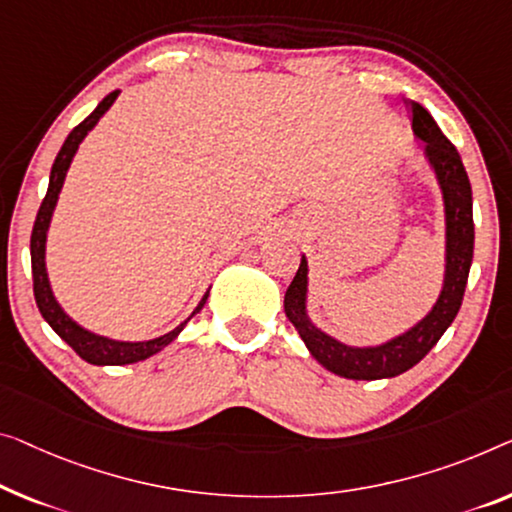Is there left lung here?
<instances>
[{
  "label": "left lung",
  "instance_id": "1",
  "mask_svg": "<svg viewBox=\"0 0 512 512\" xmlns=\"http://www.w3.org/2000/svg\"><path fill=\"white\" fill-rule=\"evenodd\" d=\"M414 133L425 142V154L437 172L446 202V285L434 310L416 329L402 338L375 349H352L319 333L305 317V287H308V264L301 259L299 271L285 292V315L299 331L310 354L331 370L333 375L347 379H386L414 368L425 354L437 345L441 335L453 324L464 299L469 280L471 259H474V211H471V183L462 158L453 142L441 133L437 121L423 105L407 101Z\"/></svg>",
  "mask_w": 512,
  "mask_h": 512
}]
</instances>
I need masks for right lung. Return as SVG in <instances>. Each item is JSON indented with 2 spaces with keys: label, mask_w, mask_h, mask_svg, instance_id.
Instances as JSON below:
<instances>
[{
  "label": "right lung",
  "mask_w": 512,
  "mask_h": 512,
  "mask_svg": "<svg viewBox=\"0 0 512 512\" xmlns=\"http://www.w3.org/2000/svg\"><path fill=\"white\" fill-rule=\"evenodd\" d=\"M119 96V91H112L103 98L101 103H98V108L89 114V117L82 121L73 128L71 133H68L64 147L59 149V154L55 158V165H52V172H50V186H48V193H45L43 202H41V209L36 213V220H34V230H32V276H34V299L38 310H41V315L45 322L52 326V331H55L61 340L66 342L68 347L73 349L75 354L80 358H85L87 363H94V365H126V363H137V361H144V358L154 356L156 352H160L165 345H170V342L177 338L181 333L183 326L188 324V319L183 322L177 329L160 335L156 340H149V342H114L108 338H101V335H94L82 329L73 322L71 317L66 315L64 310L59 308V303L55 301V296L50 292V282H48V273H45V232H48V225H50V216H52V209H55L57 204V195L61 186H64V177H66V170L68 165H71V160L75 156V151H78L80 142L85 140V135L91 131V128L96 126V121L103 117L105 112H108L110 105L114 103V98ZM209 294H204L202 303L197 305L195 312L202 310L204 301H207ZM193 312V315H195Z\"/></svg>",
  "instance_id": "1"
}]
</instances>
